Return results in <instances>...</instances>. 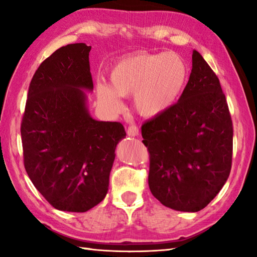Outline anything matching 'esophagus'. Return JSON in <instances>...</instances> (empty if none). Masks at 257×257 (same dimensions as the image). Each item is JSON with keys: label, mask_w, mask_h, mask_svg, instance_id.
<instances>
[{"label": "esophagus", "mask_w": 257, "mask_h": 257, "mask_svg": "<svg viewBox=\"0 0 257 257\" xmlns=\"http://www.w3.org/2000/svg\"><path fill=\"white\" fill-rule=\"evenodd\" d=\"M127 134L129 135V136H138L139 135V129L136 124H132L129 125L128 127V130H127Z\"/></svg>", "instance_id": "34e87169"}]
</instances>
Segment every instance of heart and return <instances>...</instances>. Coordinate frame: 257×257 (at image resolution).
Instances as JSON below:
<instances>
[{"instance_id":"1","label":"heart","mask_w":257,"mask_h":257,"mask_svg":"<svg viewBox=\"0 0 257 257\" xmlns=\"http://www.w3.org/2000/svg\"><path fill=\"white\" fill-rule=\"evenodd\" d=\"M188 67L176 52L136 53L120 60L113 67L110 79L112 89L97 85L101 102L112 111H118V96L134 95V106L139 114L154 116L170 108L185 88Z\"/></svg>"}]
</instances>
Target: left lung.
I'll list each match as a JSON object with an SVG mask.
<instances>
[{
  "label": "left lung",
  "mask_w": 257,
  "mask_h": 257,
  "mask_svg": "<svg viewBox=\"0 0 257 257\" xmlns=\"http://www.w3.org/2000/svg\"><path fill=\"white\" fill-rule=\"evenodd\" d=\"M150 155L149 186L164 206L197 212L227 181L233 128L220 80L197 51L176 104L142 124Z\"/></svg>",
  "instance_id": "8db88e82"
}]
</instances>
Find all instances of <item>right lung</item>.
Here are the masks:
<instances>
[{
    "instance_id": "add662e5",
    "label": "right lung",
    "mask_w": 257,
    "mask_h": 257,
    "mask_svg": "<svg viewBox=\"0 0 257 257\" xmlns=\"http://www.w3.org/2000/svg\"><path fill=\"white\" fill-rule=\"evenodd\" d=\"M76 43L60 47L35 71L21 120L24 165L30 180L56 210L86 212L102 202L120 122L96 121L83 89H93L89 52Z\"/></svg>"
}]
</instances>
